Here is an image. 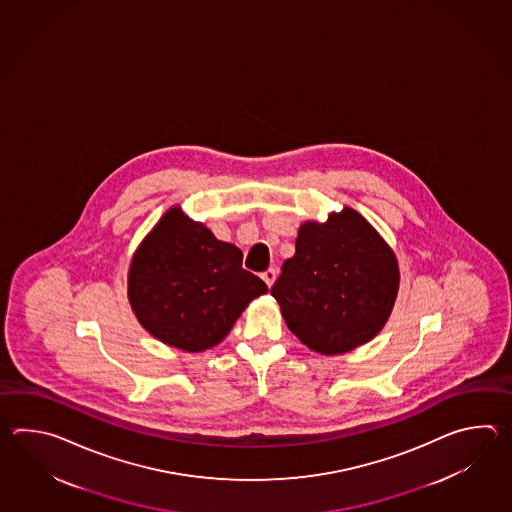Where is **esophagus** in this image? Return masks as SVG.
<instances>
[{
	"label": "esophagus",
	"mask_w": 512,
	"mask_h": 512,
	"mask_svg": "<svg viewBox=\"0 0 512 512\" xmlns=\"http://www.w3.org/2000/svg\"><path fill=\"white\" fill-rule=\"evenodd\" d=\"M276 269H267L265 272H261V278H263V282L267 283L269 287H271L272 283H274V280H276Z\"/></svg>",
	"instance_id": "1"
}]
</instances>
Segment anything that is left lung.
<instances>
[{
	"label": "left lung",
	"mask_w": 512,
	"mask_h": 512,
	"mask_svg": "<svg viewBox=\"0 0 512 512\" xmlns=\"http://www.w3.org/2000/svg\"><path fill=\"white\" fill-rule=\"evenodd\" d=\"M397 291L392 249L357 210L346 207L329 214L326 223L305 221L271 294L302 344L340 355L381 331Z\"/></svg>",
	"instance_id": "1"
}]
</instances>
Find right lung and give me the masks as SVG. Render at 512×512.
Segmentation results:
<instances>
[{
	"instance_id": "1",
	"label": "right lung",
	"mask_w": 512,
	"mask_h": 512,
	"mask_svg": "<svg viewBox=\"0 0 512 512\" xmlns=\"http://www.w3.org/2000/svg\"><path fill=\"white\" fill-rule=\"evenodd\" d=\"M243 252L203 223L170 208L131 260L128 298L141 326L174 348H214L265 282L245 271Z\"/></svg>"
}]
</instances>
